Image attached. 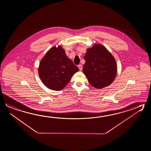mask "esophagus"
<instances>
[{
	"mask_svg": "<svg viewBox=\"0 0 151 151\" xmlns=\"http://www.w3.org/2000/svg\"><path fill=\"white\" fill-rule=\"evenodd\" d=\"M78 68H79L80 70H82V65H78Z\"/></svg>",
	"mask_w": 151,
	"mask_h": 151,
	"instance_id": "1",
	"label": "esophagus"
}]
</instances>
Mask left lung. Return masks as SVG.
Returning a JSON list of instances; mask_svg holds the SVG:
<instances>
[{
    "label": "left lung",
    "instance_id": "1",
    "mask_svg": "<svg viewBox=\"0 0 151 151\" xmlns=\"http://www.w3.org/2000/svg\"><path fill=\"white\" fill-rule=\"evenodd\" d=\"M83 72L90 84L97 89L109 86L117 74V64L113 56L104 47L95 45L88 49Z\"/></svg>",
    "mask_w": 151,
    "mask_h": 151
}]
</instances>
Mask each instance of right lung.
<instances>
[{"label":"right lung","instance_id":"obj_1","mask_svg":"<svg viewBox=\"0 0 151 151\" xmlns=\"http://www.w3.org/2000/svg\"><path fill=\"white\" fill-rule=\"evenodd\" d=\"M79 69L68 59L61 46L52 47L40 61L39 75L42 83L50 89L60 91L67 85Z\"/></svg>","mask_w":151,"mask_h":151}]
</instances>
